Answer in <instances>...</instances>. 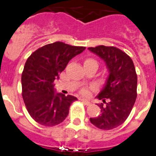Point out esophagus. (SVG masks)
Listing matches in <instances>:
<instances>
[{"instance_id": "34e87169", "label": "esophagus", "mask_w": 156, "mask_h": 156, "mask_svg": "<svg viewBox=\"0 0 156 156\" xmlns=\"http://www.w3.org/2000/svg\"><path fill=\"white\" fill-rule=\"evenodd\" d=\"M81 101L83 102V104L84 105H87V106H89V105H91V102L88 100H87V99H84V98H82L81 99Z\"/></svg>"}]
</instances>
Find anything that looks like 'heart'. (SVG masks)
<instances>
[{
  "label": "heart",
  "mask_w": 156,
  "mask_h": 156,
  "mask_svg": "<svg viewBox=\"0 0 156 156\" xmlns=\"http://www.w3.org/2000/svg\"><path fill=\"white\" fill-rule=\"evenodd\" d=\"M87 61H93V60L87 59V60H86V62H87ZM91 88L94 90V89L95 88V87H94V86H92V87H91ZM81 93H82V94L85 95V96H87V95H89V94H90V91H89V90L87 88H83V89H82V90H81Z\"/></svg>",
  "instance_id": "b5f03b06"
}]
</instances>
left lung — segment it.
<instances>
[{"instance_id": "1", "label": "left lung", "mask_w": 156, "mask_h": 156, "mask_svg": "<svg viewBox=\"0 0 156 156\" xmlns=\"http://www.w3.org/2000/svg\"><path fill=\"white\" fill-rule=\"evenodd\" d=\"M88 50L103 60L109 73L104 87L96 96L103 102L98 105L101 114L90 118V122L100 129H113L127 119L136 102L137 76L135 66L126 53L114 46H98Z\"/></svg>"}]
</instances>
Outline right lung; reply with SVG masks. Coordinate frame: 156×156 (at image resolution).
Masks as SVG:
<instances>
[{
  "label": "right lung",
  "instance_id": "obj_1",
  "mask_svg": "<svg viewBox=\"0 0 156 156\" xmlns=\"http://www.w3.org/2000/svg\"><path fill=\"white\" fill-rule=\"evenodd\" d=\"M85 50L62 42L39 48L27 58L22 73V96L31 118L40 125L54 126L68 116L73 95L56 92L54 81L69 62Z\"/></svg>",
  "mask_w": 156,
  "mask_h": 156
}]
</instances>
